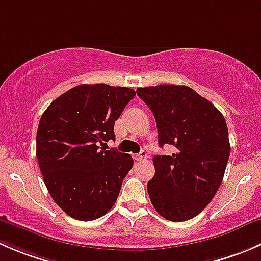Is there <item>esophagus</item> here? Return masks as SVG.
Wrapping results in <instances>:
<instances>
[{"label":"esophagus","instance_id":"34e87169","mask_svg":"<svg viewBox=\"0 0 261 261\" xmlns=\"http://www.w3.org/2000/svg\"><path fill=\"white\" fill-rule=\"evenodd\" d=\"M146 158H147V152L145 151V150H141L139 154L134 155V159L135 160H145Z\"/></svg>","mask_w":261,"mask_h":261}]
</instances>
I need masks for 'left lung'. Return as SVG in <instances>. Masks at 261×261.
<instances>
[{
	"mask_svg": "<svg viewBox=\"0 0 261 261\" xmlns=\"http://www.w3.org/2000/svg\"><path fill=\"white\" fill-rule=\"evenodd\" d=\"M136 93L154 115L159 146H175L172 155L152 159L150 201L167 220H191L212 201L223 179L231 151L225 117L187 86L160 84Z\"/></svg>",
	"mask_w": 261,
	"mask_h": 261,
	"instance_id": "8db88e82",
	"label": "left lung"
}]
</instances>
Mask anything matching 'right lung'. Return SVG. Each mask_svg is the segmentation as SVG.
<instances>
[{
	"mask_svg": "<svg viewBox=\"0 0 261 261\" xmlns=\"http://www.w3.org/2000/svg\"><path fill=\"white\" fill-rule=\"evenodd\" d=\"M135 91L109 84H81L50 103L39 122L36 158L55 203L80 221L99 218L112 208L131 155L106 150L115 121Z\"/></svg>",
	"mask_w": 261,
	"mask_h": 261,
	"instance_id": "obj_1",
	"label": "right lung"
}]
</instances>
